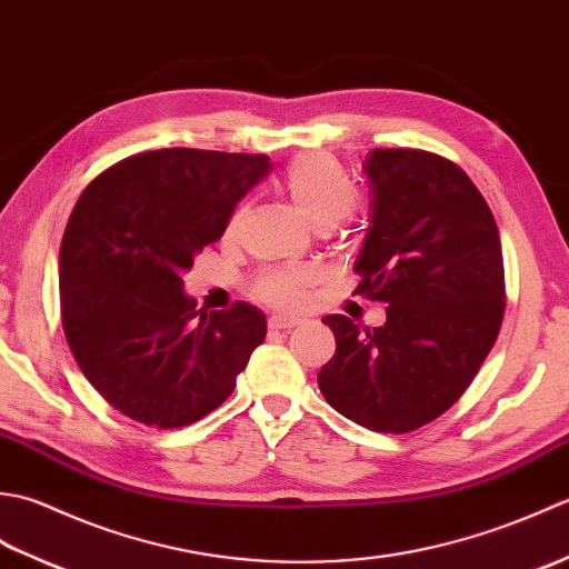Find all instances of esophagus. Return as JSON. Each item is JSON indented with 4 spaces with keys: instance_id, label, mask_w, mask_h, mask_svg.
Segmentation results:
<instances>
[{
    "instance_id": "obj_1",
    "label": "esophagus",
    "mask_w": 569,
    "mask_h": 569,
    "mask_svg": "<svg viewBox=\"0 0 569 569\" xmlns=\"http://www.w3.org/2000/svg\"><path fill=\"white\" fill-rule=\"evenodd\" d=\"M303 322H306L303 318H288V316H273L269 320L271 330H293V328H298V325H303Z\"/></svg>"
}]
</instances>
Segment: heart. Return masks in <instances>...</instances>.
Returning <instances> with one entry per match:
<instances>
[{
	"mask_svg": "<svg viewBox=\"0 0 569 569\" xmlns=\"http://www.w3.org/2000/svg\"><path fill=\"white\" fill-rule=\"evenodd\" d=\"M283 186L298 214L306 217L312 227L340 222L355 204V186L349 183L342 168L325 153L300 156L288 168ZM244 214V208L232 214L229 234L237 232ZM312 281H316V273L310 269H278L259 278L257 293L271 306L296 308L303 303Z\"/></svg>",
	"mask_w": 569,
	"mask_h": 569,
	"instance_id": "obj_1",
	"label": "heart"
}]
</instances>
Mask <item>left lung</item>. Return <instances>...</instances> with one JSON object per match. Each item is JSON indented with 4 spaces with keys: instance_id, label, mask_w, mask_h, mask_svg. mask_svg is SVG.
<instances>
[{
    "instance_id": "1",
    "label": "left lung",
    "mask_w": 569,
    "mask_h": 569,
    "mask_svg": "<svg viewBox=\"0 0 569 569\" xmlns=\"http://www.w3.org/2000/svg\"><path fill=\"white\" fill-rule=\"evenodd\" d=\"M371 217L355 293L386 303L381 328L322 318L335 357L318 386L337 413L377 432H410L442 416L477 377L503 320L497 222L469 176L418 149L365 161Z\"/></svg>"
}]
</instances>
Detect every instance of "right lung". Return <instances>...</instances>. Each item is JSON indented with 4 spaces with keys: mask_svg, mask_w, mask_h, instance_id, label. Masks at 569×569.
I'll list each match as a JSON object with an SVG mask.
<instances>
[{
    "mask_svg": "<svg viewBox=\"0 0 569 569\" xmlns=\"http://www.w3.org/2000/svg\"><path fill=\"white\" fill-rule=\"evenodd\" d=\"M269 173L263 153L161 149L82 190L60 244V316L78 367L119 413L183 428L234 391L263 312L196 310L183 273Z\"/></svg>",
    "mask_w": 569,
    "mask_h": 569,
    "instance_id": "right-lung-1",
    "label": "right lung"
}]
</instances>
